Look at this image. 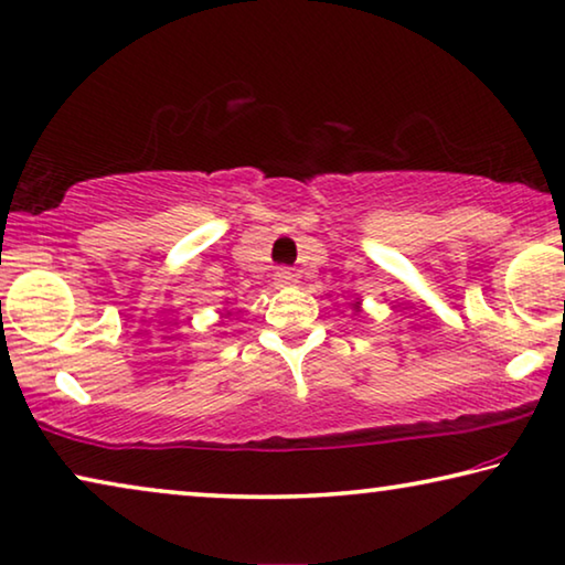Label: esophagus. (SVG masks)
Wrapping results in <instances>:
<instances>
[{
  "label": "esophagus",
  "mask_w": 565,
  "mask_h": 565,
  "mask_svg": "<svg viewBox=\"0 0 565 565\" xmlns=\"http://www.w3.org/2000/svg\"><path fill=\"white\" fill-rule=\"evenodd\" d=\"M274 279H276V284H279V286H289V284L297 281V274H294L291 268H276Z\"/></svg>",
  "instance_id": "34e87169"
}]
</instances>
